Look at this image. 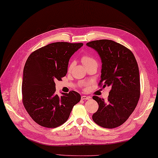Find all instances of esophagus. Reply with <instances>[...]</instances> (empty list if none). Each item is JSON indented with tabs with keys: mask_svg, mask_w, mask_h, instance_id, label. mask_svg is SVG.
Returning a JSON list of instances; mask_svg holds the SVG:
<instances>
[{
	"mask_svg": "<svg viewBox=\"0 0 158 158\" xmlns=\"http://www.w3.org/2000/svg\"><path fill=\"white\" fill-rule=\"evenodd\" d=\"M81 100H88V99H89V97L86 96H81Z\"/></svg>",
	"mask_w": 158,
	"mask_h": 158,
	"instance_id": "esophagus-1",
	"label": "esophagus"
}]
</instances>
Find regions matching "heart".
Returning <instances> with one entry per match:
<instances>
[{
	"label": "heart",
	"instance_id": "b5f03b06",
	"mask_svg": "<svg viewBox=\"0 0 158 158\" xmlns=\"http://www.w3.org/2000/svg\"><path fill=\"white\" fill-rule=\"evenodd\" d=\"M81 61L83 64H84L85 66L93 64H97L96 59L94 58L92 56L89 55V54L83 55L81 57ZM75 61H71L70 62L69 65V68H68L69 70H70L73 68V66H75Z\"/></svg>",
	"mask_w": 158,
	"mask_h": 158
}]
</instances>
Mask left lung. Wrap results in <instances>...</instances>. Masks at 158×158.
I'll list each match as a JSON object with an SVG mask.
<instances>
[{
	"instance_id": "left-lung-1",
	"label": "left lung",
	"mask_w": 158,
	"mask_h": 158,
	"mask_svg": "<svg viewBox=\"0 0 158 158\" xmlns=\"http://www.w3.org/2000/svg\"><path fill=\"white\" fill-rule=\"evenodd\" d=\"M86 45L97 51L102 60L98 85L110 88L106 102L98 96L92 97L98 104V109L93 114L92 119L102 127L115 128L129 118L139 100L138 64L128 48L111 40H96Z\"/></svg>"
}]
</instances>
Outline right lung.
Listing matches in <instances>:
<instances>
[{
  "label": "right lung",
  "instance_id": "1",
  "mask_svg": "<svg viewBox=\"0 0 158 158\" xmlns=\"http://www.w3.org/2000/svg\"><path fill=\"white\" fill-rule=\"evenodd\" d=\"M83 44L56 42L33 52L23 68L22 102L35 122L53 128L68 120L73 107L81 100L75 91L56 94L54 81H61L68 70L70 57Z\"/></svg>",
  "mask_w": 158,
  "mask_h": 158
}]
</instances>
